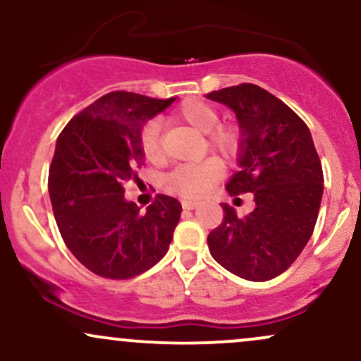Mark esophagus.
<instances>
[{
    "mask_svg": "<svg viewBox=\"0 0 361 361\" xmlns=\"http://www.w3.org/2000/svg\"><path fill=\"white\" fill-rule=\"evenodd\" d=\"M198 205H200V204H198L197 200H183V202H181V207H183V209H186V210L197 209Z\"/></svg>",
    "mask_w": 361,
    "mask_h": 361,
    "instance_id": "34e87169",
    "label": "esophagus"
}]
</instances>
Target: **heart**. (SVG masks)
Wrapping results in <instances>:
<instances>
[{"instance_id": "heart-1", "label": "heart", "mask_w": 361, "mask_h": 361, "mask_svg": "<svg viewBox=\"0 0 361 361\" xmlns=\"http://www.w3.org/2000/svg\"><path fill=\"white\" fill-rule=\"evenodd\" d=\"M178 115L183 122L197 128L198 132L209 134L210 146L221 154L234 156L238 152L239 132L233 127H217L221 122V115L210 103L204 100H186L178 110ZM161 132H163V123L157 118L149 120L140 130V146H142L144 156L149 161H159L163 156ZM221 175V164L214 159H207L195 164H181L171 173H168L164 178V186L171 193L195 198L209 193Z\"/></svg>"}]
</instances>
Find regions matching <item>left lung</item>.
<instances>
[{
    "instance_id": "8db88e82",
    "label": "left lung",
    "mask_w": 361,
    "mask_h": 361,
    "mask_svg": "<svg viewBox=\"0 0 361 361\" xmlns=\"http://www.w3.org/2000/svg\"><path fill=\"white\" fill-rule=\"evenodd\" d=\"M205 97L229 106L241 132L227 193L251 192L256 202L246 217L222 204L224 221L207 238L210 255L244 280H271L297 259L317 221L324 178L312 135L295 111L251 82Z\"/></svg>"
}]
</instances>
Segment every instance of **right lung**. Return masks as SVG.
I'll return each mask as SVG.
<instances>
[{"label": "right lung", "mask_w": 361, "mask_h": 361, "mask_svg": "<svg viewBox=\"0 0 361 361\" xmlns=\"http://www.w3.org/2000/svg\"><path fill=\"white\" fill-rule=\"evenodd\" d=\"M175 100L114 91L80 111L57 137L49 169L54 217L69 251L97 275L132 279L168 252L181 204L157 195L140 212L123 183L144 164L142 127Z\"/></svg>", "instance_id": "1"}]
</instances>
